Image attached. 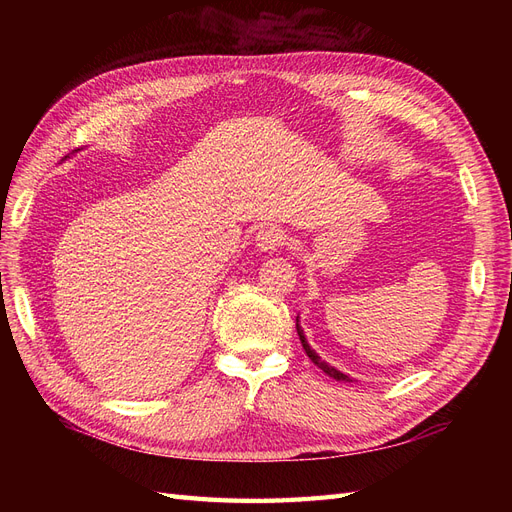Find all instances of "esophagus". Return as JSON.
I'll return each mask as SVG.
<instances>
[{
    "label": "esophagus",
    "mask_w": 512,
    "mask_h": 512,
    "mask_svg": "<svg viewBox=\"0 0 512 512\" xmlns=\"http://www.w3.org/2000/svg\"><path fill=\"white\" fill-rule=\"evenodd\" d=\"M286 243V230L280 226H262L256 232V247L260 252H273L277 247Z\"/></svg>",
    "instance_id": "obj_1"
}]
</instances>
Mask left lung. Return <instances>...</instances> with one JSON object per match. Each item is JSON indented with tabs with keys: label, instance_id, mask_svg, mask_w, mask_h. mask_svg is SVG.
Segmentation results:
<instances>
[{
	"label": "left lung",
	"instance_id": "left-lung-1",
	"mask_svg": "<svg viewBox=\"0 0 512 512\" xmlns=\"http://www.w3.org/2000/svg\"><path fill=\"white\" fill-rule=\"evenodd\" d=\"M297 333H299V339H301V344H303V350L307 352V356L309 359H312V363L314 365H318L324 374L327 376H331V378H335V380H344V382H352V378L348 376V374H344V371H339V369H335L333 365H329L327 361H322L320 356H318V352L307 344V337H305V333H303V329H301V324H299V316H297Z\"/></svg>",
	"mask_w": 512,
	"mask_h": 512
}]
</instances>
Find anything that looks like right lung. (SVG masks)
<instances>
[{"label":"right lung","instance_id":"obj_1","mask_svg":"<svg viewBox=\"0 0 512 512\" xmlns=\"http://www.w3.org/2000/svg\"><path fill=\"white\" fill-rule=\"evenodd\" d=\"M66 158H70V156H66ZM66 158H64V160H66ZM64 160H61V162H64Z\"/></svg>","mask_w":512,"mask_h":512}]
</instances>
